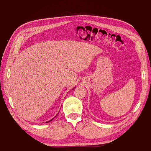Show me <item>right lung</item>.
Here are the masks:
<instances>
[{
  "mask_svg": "<svg viewBox=\"0 0 151 151\" xmlns=\"http://www.w3.org/2000/svg\"><path fill=\"white\" fill-rule=\"evenodd\" d=\"M74 88H73V89H74ZM56 116H57V115H56ZM56 116H55V117H56ZM55 117H54V118H55ZM54 118H52V119H50V121H48V122H46V123H48V122H50V121H52V120H53V119H54Z\"/></svg>",
  "mask_w": 151,
  "mask_h": 151,
  "instance_id": "right-lung-1",
  "label": "right lung"
}]
</instances>
